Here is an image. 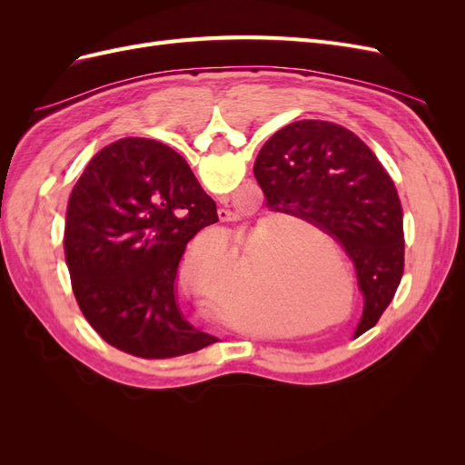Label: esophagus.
<instances>
[{
    "mask_svg": "<svg viewBox=\"0 0 465 465\" xmlns=\"http://www.w3.org/2000/svg\"><path fill=\"white\" fill-rule=\"evenodd\" d=\"M219 219L221 221H234V213H231L229 209H219Z\"/></svg>",
    "mask_w": 465,
    "mask_h": 465,
    "instance_id": "34e87169",
    "label": "esophagus"
}]
</instances>
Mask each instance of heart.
I'll return each mask as SVG.
<instances>
[{
    "label": "heart",
    "instance_id": "heart-1",
    "mask_svg": "<svg viewBox=\"0 0 465 465\" xmlns=\"http://www.w3.org/2000/svg\"><path fill=\"white\" fill-rule=\"evenodd\" d=\"M250 244L242 250V270L236 273V252L223 244L211 254H200L198 250H190V254L180 265L182 285L192 292L203 294V299L219 304L217 285H224L221 291L223 304L236 316H248L260 311L262 302L277 306L283 312H301L312 299L314 287L304 277H289L277 283H262L248 273Z\"/></svg>",
    "mask_w": 465,
    "mask_h": 465
}]
</instances>
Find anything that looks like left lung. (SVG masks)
<instances>
[{
    "label": "left lung",
    "instance_id": "8db88e82",
    "mask_svg": "<svg viewBox=\"0 0 465 465\" xmlns=\"http://www.w3.org/2000/svg\"><path fill=\"white\" fill-rule=\"evenodd\" d=\"M267 207L316 224L353 262L364 308L355 337L376 326L403 275V209L376 154L333 122L301 120L258 153Z\"/></svg>",
    "mask_w": 465,
    "mask_h": 465
}]
</instances>
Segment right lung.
<instances>
[{"instance_id": "1", "label": "right lung", "mask_w": 465, "mask_h": 465, "mask_svg": "<svg viewBox=\"0 0 465 465\" xmlns=\"http://www.w3.org/2000/svg\"><path fill=\"white\" fill-rule=\"evenodd\" d=\"M219 221L217 205L168 145L124 137L98 151L67 202L65 262L83 316L106 343L171 359L217 341L176 299L186 244Z\"/></svg>"}]
</instances>
